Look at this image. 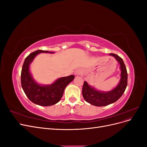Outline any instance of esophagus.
<instances>
[{
	"label": "esophagus",
	"mask_w": 147,
	"mask_h": 147,
	"mask_svg": "<svg viewBox=\"0 0 147 147\" xmlns=\"http://www.w3.org/2000/svg\"><path fill=\"white\" fill-rule=\"evenodd\" d=\"M81 73H82V71H81V70H76V71H75V74L76 75H80L81 74Z\"/></svg>",
	"instance_id": "34e87169"
}]
</instances>
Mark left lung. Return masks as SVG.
Instances as JSON below:
<instances>
[{"mask_svg": "<svg viewBox=\"0 0 147 147\" xmlns=\"http://www.w3.org/2000/svg\"><path fill=\"white\" fill-rule=\"evenodd\" d=\"M120 64L121 79L118 86L109 92L99 91L84 82L82 88V94L84 99L88 103L97 107L106 106L118 100L122 96L127 84V73L126 65L121 57L117 55L110 53Z\"/></svg>", "mask_w": 147, "mask_h": 147, "instance_id": "left-lung-1", "label": "left lung"}]
</instances>
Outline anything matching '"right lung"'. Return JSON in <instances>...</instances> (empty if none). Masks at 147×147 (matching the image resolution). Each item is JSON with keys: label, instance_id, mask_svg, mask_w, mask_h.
Returning <instances> with one entry per match:
<instances>
[{"label": "right lung", "instance_id": "obj_1", "mask_svg": "<svg viewBox=\"0 0 147 147\" xmlns=\"http://www.w3.org/2000/svg\"><path fill=\"white\" fill-rule=\"evenodd\" d=\"M40 53H50L48 51L37 50L26 57L21 74L22 88L29 99L33 103L41 106H50L58 102L62 97L65 87L73 81L74 75L62 77L51 85H40L35 82L29 72V65L34 57Z\"/></svg>", "mask_w": 147, "mask_h": 147}]
</instances>
